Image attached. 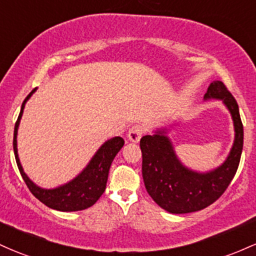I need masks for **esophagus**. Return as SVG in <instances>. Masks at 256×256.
Listing matches in <instances>:
<instances>
[{
	"mask_svg": "<svg viewBox=\"0 0 256 256\" xmlns=\"http://www.w3.org/2000/svg\"><path fill=\"white\" fill-rule=\"evenodd\" d=\"M146 128L142 125H134L132 128L128 130V140L132 142H138L140 138L142 137V134H144Z\"/></svg>",
	"mask_w": 256,
	"mask_h": 256,
	"instance_id": "1",
	"label": "esophagus"
}]
</instances>
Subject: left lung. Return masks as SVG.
I'll use <instances>...</instances> for the list:
<instances>
[{"label": "left lung", "instance_id": "8db88e82", "mask_svg": "<svg viewBox=\"0 0 256 256\" xmlns=\"http://www.w3.org/2000/svg\"><path fill=\"white\" fill-rule=\"evenodd\" d=\"M204 98L222 100L234 124V143L220 168L206 174L188 170L180 162L164 131H158L153 136H143L140 141L146 190L159 206L172 214L198 212L218 200L230 186L240 165L243 124L237 100L222 81H214Z\"/></svg>", "mask_w": 256, "mask_h": 256}]
</instances>
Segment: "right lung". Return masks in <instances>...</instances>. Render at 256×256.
<instances>
[{"label":"right lung","mask_w":256,"mask_h":256,"mask_svg":"<svg viewBox=\"0 0 256 256\" xmlns=\"http://www.w3.org/2000/svg\"><path fill=\"white\" fill-rule=\"evenodd\" d=\"M35 91L36 88H34L24 100L18 120H16V126H14L13 150L22 178H23L30 192L41 203H44V206L48 208L60 210V212H78V210L87 209V208L94 206L106 190L109 168H110L112 162L114 160L118 152L122 150L125 142H124L122 137H114V138L106 141L94 154V156L90 162V164L87 165L86 169L78 178L70 181L69 184L54 188V190H44V188L38 187L25 175L20 162H19L18 150H16V132H18L19 122H20V118L23 115L25 102L29 100L30 96Z\"/></svg>","instance_id":"right-lung-1"}]
</instances>
